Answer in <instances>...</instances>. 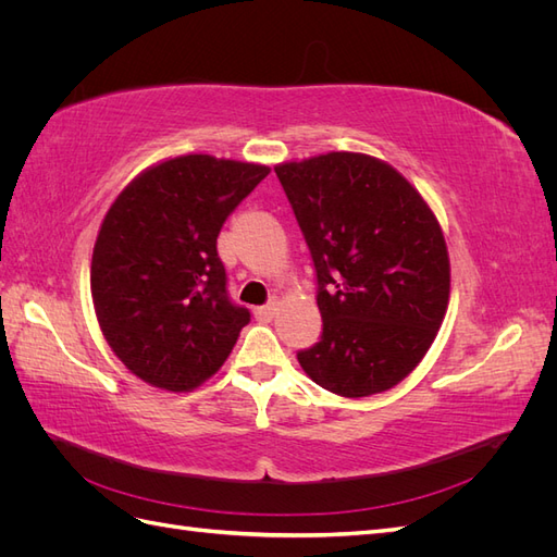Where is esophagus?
Returning <instances> with one entry per match:
<instances>
[{
    "instance_id": "1",
    "label": "esophagus",
    "mask_w": 557,
    "mask_h": 557,
    "mask_svg": "<svg viewBox=\"0 0 557 557\" xmlns=\"http://www.w3.org/2000/svg\"><path fill=\"white\" fill-rule=\"evenodd\" d=\"M276 301H269V305H264V307H258L256 309V318L260 320V323H269V320L274 318V313H276Z\"/></svg>"
}]
</instances>
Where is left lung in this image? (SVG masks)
Segmentation results:
<instances>
[{"mask_svg":"<svg viewBox=\"0 0 557 557\" xmlns=\"http://www.w3.org/2000/svg\"><path fill=\"white\" fill-rule=\"evenodd\" d=\"M318 276L323 336L307 376L342 397L391 391L425 358L450 297L440 221L393 164L332 153L274 166Z\"/></svg>","mask_w":557,"mask_h":557,"instance_id":"left-lung-1","label":"left lung"}]
</instances>
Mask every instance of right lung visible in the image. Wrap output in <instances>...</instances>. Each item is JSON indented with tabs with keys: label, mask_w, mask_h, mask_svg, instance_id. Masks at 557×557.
<instances>
[{
	"label": "right lung",
	"mask_w": 557,
	"mask_h": 557,
	"mask_svg": "<svg viewBox=\"0 0 557 557\" xmlns=\"http://www.w3.org/2000/svg\"><path fill=\"white\" fill-rule=\"evenodd\" d=\"M267 164L188 153L134 176L97 232L99 330L134 376L190 393L223 367L250 313L227 297L215 239Z\"/></svg>",
	"instance_id": "add662e5"
}]
</instances>
